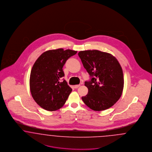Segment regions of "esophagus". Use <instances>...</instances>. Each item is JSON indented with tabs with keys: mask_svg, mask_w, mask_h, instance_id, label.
Listing matches in <instances>:
<instances>
[{
	"mask_svg": "<svg viewBox=\"0 0 152 152\" xmlns=\"http://www.w3.org/2000/svg\"><path fill=\"white\" fill-rule=\"evenodd\" d=\"M80 86V85H76V86H74V88H79V87Z\"/></svg>",
	"mask_w": 152,
	"mask_h": 152,
	"instance_id": "obj_1",
	"label": "esophagus"
}]
</instances>
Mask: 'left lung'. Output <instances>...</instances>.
<instances>
[{
	"label": "left lung",
	"instance_id": "1",
	"mask_svg": "<svg viewBox=\"0 0 152 152\" xmlns=\"http://www.w3.org/2000/svg\"><path fill=\"white\" fill-rule=\"evenodd\" d=\"M90 75L85 82L88 94L81 97L89 108L101 111L110 108L120 98L124 88L123 69L110 53L98 50L80 51L78 53Z\"/></svg>",
	"mask_w": 152,
	"mask_h": 152
}]
</instances>
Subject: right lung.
<instances>
[{
    "label": "right lung",
    "instance_id": "obj_1",
    "mask_svg": "<svg viewBox=\"0 0 152 152\" xmlns=\"http://www.w3.org/2000/svg\"><path fill=\"white\" fill-rule=\"evenodd\" d=\"M77 51L63 48L45 51L36 60L29 78L32 96L42 108L54 111L61 108L72 89L65 80L63 67Z\"/></svg>",
    "mask_w": 152,
    "mask_h": 152
}]
</instances>
